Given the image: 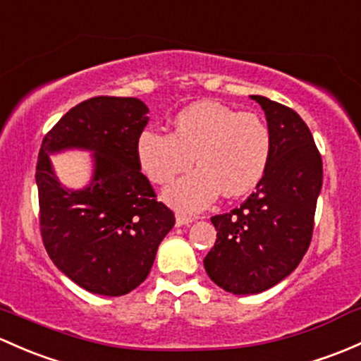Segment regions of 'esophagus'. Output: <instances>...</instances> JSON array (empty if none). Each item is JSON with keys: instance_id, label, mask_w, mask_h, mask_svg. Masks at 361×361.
I'll return each instance as SVG.
<instances>
[{"instance_id": "34e87169", "label": "esophagus", "mask_w": 361, "mask_h": 361, "mask_svg": "<svg viewBox=\"0 0 361 361\" xmlns=\"http://www.w3.org/2000/svg\"><path fill=\"white\" fill-rule=\"evenodd\" d=\"M195 221V218L187 214H176V226H185V225H190V223Z\"/></svg>"}]
</instances>
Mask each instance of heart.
Listing matches in <instances>:
<instances>
[{
  "instance_id": "b5f03b06",
  "label": "heart",
  "mask_w": 361,
  "mask_h": 361,
  "mask_svg": "<svg viewBox=\"0 0 361 361\" xmlns=\"http://www.w3.org/2000/svg\"><path fill=\"white\" fill-rule=\"evenodd\" d=\"M273 138L263 117L218 102H197L174 116L173 133L149 130L136 140V155L154 183H168L193 164L199 168L166 188L174 209L197 212L218 199L240 197L259 185L270 166Z\"/></svg>"
}]
</instances>
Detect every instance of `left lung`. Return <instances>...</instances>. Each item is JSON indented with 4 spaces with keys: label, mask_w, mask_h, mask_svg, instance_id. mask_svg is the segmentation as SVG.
I'll use <instances>...</instances> for the list:
<instances>
[{
    "label": "left lung",
    "mask_w": 361,
    "mask_h": 361,
    "mask_svg": "<svg viewBox=\"0 0 361 361\" xmlns=\"http://www.w3.org/2000/svg\"><path fill=\"white\" fill-rule=\"evenodd\" d=\"M271 131L270 166L240 207L212 216L214 247L204 268L231 294H257L282 282L301 263L313 235L322 190V157L298 112L252 94Z\"/></svg>",
    "instance_id": "1"
}]
</instances>
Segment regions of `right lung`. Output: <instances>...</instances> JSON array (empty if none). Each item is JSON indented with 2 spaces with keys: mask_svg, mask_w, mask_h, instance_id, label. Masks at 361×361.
I'll return each instance as SVG.
<instances>
[{
  "mask_svg": "<svg viewBox=\"0 0 361 361\" xmlns=\"http://www.w3.org/2000/svg\"><path fill=\"white\" fill-rule=\"evenodd\" d=\"M138 98L94 97L72 107L43 138L36 166L44 249L63 275L88 292L124 295L149 276L174 214L155 199L142 173L136 140L149 123ZM94 152L88 188L69 191L52 173L49 154Z\"/></svg>",
  "mask_w": 361,
  "mask_h": 361,
  "instance_id": "1",
  "label": "right lung"
}]
</instances>
